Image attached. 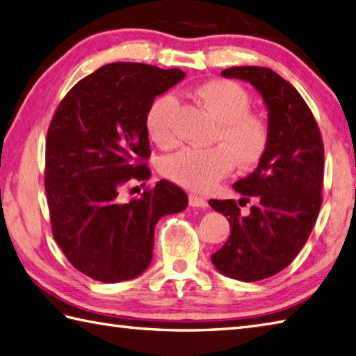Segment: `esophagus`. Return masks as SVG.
Wrapping results in <instances>:
<instances>
[{
	"label": "esophagus",
	"mask_w": 356,
	"mask_h": 356,
	"mask_svg": "<svg viewBox=\"0 0 356 356\" xmlns=\"http://www.w3.org/2000/svg\"><path fill=\"white\" fill-rule=\"evenodd\" d=\"M188 200H190V205L195 207V208L205 209L208 207V202L203 197H200V195H197V194H190V195H188Z\"/></svg>",
	"instance_id": "esophagus-1"
}]
</instances>
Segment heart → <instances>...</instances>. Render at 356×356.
I'll return each mask as SVG.
<instances>
[{"label":"heart","instance_id":"heart-1","mask_svg":"<svg viewBox=\"0 0 356 356\" xmlns=\"http://www.w3.org/2000/svg\"><path fill=\"white\" fill-rule=\"evenodd\" d=\"M194 96L217 122L216 140L223 147L184 148L162 161L166 179L195 191H205L228 176L236 161L252 166L261 161L269 145V127L251 111V96L228 79H213L194 88ZM177 101L170 93L154 97L145 113V128L157 147L176 145L174 111Z\"/></svg>","mask_w":356,"mask_h":356}]
</instances>
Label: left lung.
Instances as JSON below:
<instances>
[{
  "mask_svg": "<svg viewBox=\"0 0 356 356\" xmlns=\"http://www.w3.org/2000/svg\"><path fill=\"white\" fill-rule=\"evenodd\" d=\"M222 76L259 90L269 110V145L259 166L234 184L243 199L209 200L231 225L228 240L211 259L226 277L259 282L289 266L311 236L323 203L324 145L311 108L275 72L243 65ZM249 200L254 205L243 215L239 207Z\"/></svg>",
  "mask_w": 356,
  "mask_h": 356,
  "instance_id": "obj_1",
  "label": "left lung"
}]
</instances>
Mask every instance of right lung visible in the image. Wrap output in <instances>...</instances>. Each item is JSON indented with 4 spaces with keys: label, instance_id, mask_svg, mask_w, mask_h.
Instances as JSON below:
<instances>
[{
    "label": "right lung",
    "instance_id": "1",
    "mask_svg": "<svg viewBox=\"0 0 356 356\" xmlns=\"http://www.w3.org/2000/svg\"><path fill=\"white\" fill-rule=\"evenodd\" d=\"M184 76L179 69L107 64L73 86L51 118L44 171L51 234L67 260L97 282L142 274L157 220L188 205L182 188L165 179L120 200L128 184L151 177L148 105Z\"/></svg>",
    "mask_w": 356,
    "mask_h": 356
}]
</instances>
